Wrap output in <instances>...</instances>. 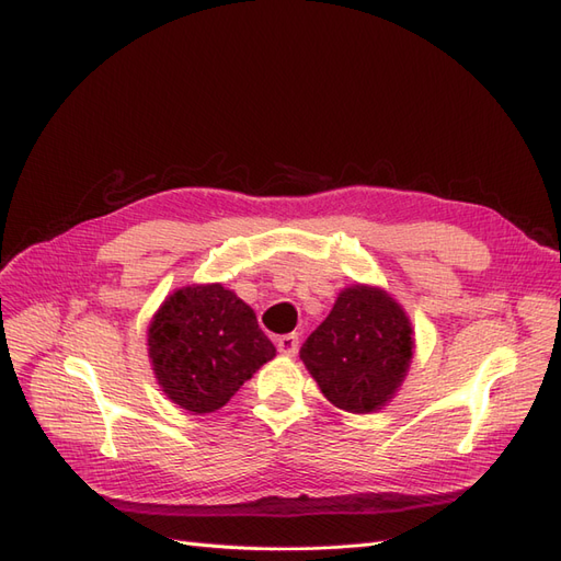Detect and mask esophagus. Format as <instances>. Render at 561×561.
I'll list each match as a JSON object with an SVG mask.
<instances>
[{
	"instance_id": "obj_1",
	"label": "esophagus",
	"mask_w": 561,
	"mask_h": 561,
	"mask_svg": "<svg viewBox=\"0 0 561 561\" xmlns=\"http://www.w3.org/2000/svg\"><path fill=\"white\" fill-rule=\"evenodd\" d=\"M277 350L286 357H294L298 352V335L296 333H286L277 339Z\"/></svg>"
}]
</instances>
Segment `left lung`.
Returning a JSON list of instances; mask_svg holds the SVG:
<instances>
[{
  "mask_svg": "<svg viewBox=\"0 0 561 561\" xmlns=\"http://www.w3.org/2000/svg\"><path fill=\"white\" fill-rule=\"evenodd\" d=\"M413 327L380 286L352 284L300 347V359L333 407L374 413L392 402L413 359Z\"/></svg>",
  "mask_w": 561,
  "mask_h": 561,
  "instance_id": "left-lung-1",
  "label": "left lung"
}]
</instances>
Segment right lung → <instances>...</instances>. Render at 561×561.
Returning a JSON list of instances; mask_svg holds the SVG:
<instances>
[{
  "instance_id": "right-lung-1",
  "label": "right lung",
  "mask_w": 561,
  "mask_h": 561,
  "mask_svg": "<svg viewBox=\"0 0 561 561\" xmlns=\"http://www.w3.org/2000/svg\"><path fill=\"white\" fill-rule=\"evenodd\" d=\"M277 355L255 312L222 284H187L164 298L148 327V357L175 407L204 415Z\"/></svg>"
}]
</instances>
